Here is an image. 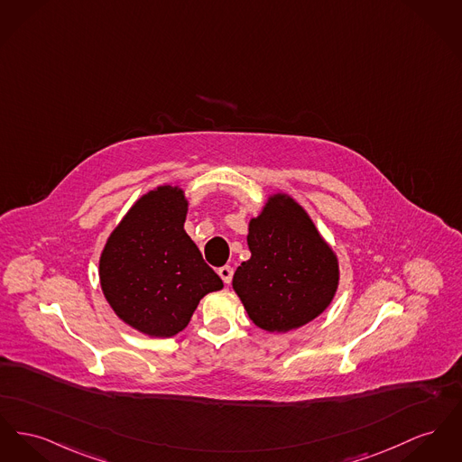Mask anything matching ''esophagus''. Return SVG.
<instances>
[{
  "instance_id": "esophagus-1",
  "label": "esophagus",
  "mask_w": 462,
  "mask_h": 462,
  "mask_svg": "<svg viewBox=\"0 0 462 462\" xmlns=\"http://www.w3.org/2000/svg\"><path fill=\"white\" fill-rule=\"evenodd\" d=\"M217 273H219V277L223 279V282H225V284H230V282H232V277H234V269H232L230 265H225V267L217 269Z\"/></svg>"
}]
</instances>
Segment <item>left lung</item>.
<instances>
[{"label":"left lung","instance_id":"8db88e82","mask_svg":"<svg viewBox=\"0 0 462 462\" xmlns=\"http://www.w3.org/2000/svg\"><path fill=\"white\" fill-rule=\"evenodd\" d=\"M251 258L234 273L249 319L286 333L323 314L338 288V260L295 199L273 193L249 221Z\"/></svg>","mask_w":462,"mask_h":462}]
</instances>
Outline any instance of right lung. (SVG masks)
Wrapping results in <instances>:
<instances>
[{
    "mask_svg": "<svg viewBox=\"0 0 462 462\" xmlns=\"http://www.w3.org/2000/svg\"><path fill=\"white\" fill-rule=\"evenodd\" d=\"M189 200L180 187L144 193L122 217L99 258L105 299L115 314L150 337H172L199 301L223 288L185 232Z\"/></svg>",
    "mask_w": 462,
    "mask_h": 462,
    "instance_id": "add662e5",
    "label": "right lung"
}]
</instances>
